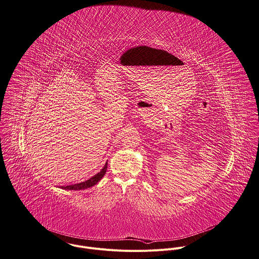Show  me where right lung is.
Listing matches in <instances>:
<instances>
[{
    "label": "right lung",
    "instance_id": "right-lung-1",
    "mask_svg": "<svg viewBox=\"0 0 259 259\" xmlns=\"http://www.w3.org/2000/svg\"><path fill=\"white\" fill-rule=\"evenodd\" d=\"M106 170H107V162L105 164V166L103 167V169L98 173L96 174L95 176H93L92 178H90L89 180L85 181V182H81V183H78V184H73V185H68V186H63L62 188L66 189V190H82V189H87V188H90L92 186H94L95 184H97L105 175L106 173Z\"/></svg>",
    "mask_w": 259,
    "mask_h": 259
}]
</instances>
